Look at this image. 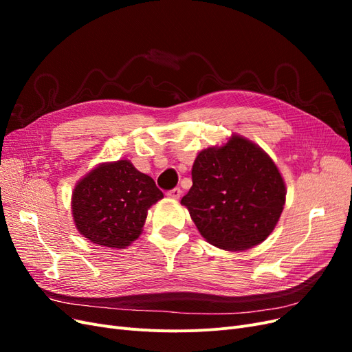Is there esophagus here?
Wrapping results in <instances>:
<instances>
[{
    "label": "esophagus",
    "instance_id": "1",
    "mask_svg": "<svg viewBox=\"0 0 352 352\" xmlns=\"http://www.w3.org/2000/svg\"><path fill=\"white\" fill-rule=\"evenodd\" d=\"M180 195H182V189H180V188H173V189L167 190V197H168V198L179 199Z\"/></svg>",
    "mask_w": 352,
    "mask_h": 352
}]
</instances>
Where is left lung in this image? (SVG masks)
<instances>
[{
  "label": "left lung",
  "mask_w": 352,
  "mask_h": 352,
  "mask_svg": "<svg viewBox=\"0 0 352 352\" xmlns=\"http://www.w3.org/2000/svg\"><path fill=\"white\" fill-rule=\"evenodd\" d=\"M285 195V182L273 160L260 146L233 135L223 146L198 154L192 186L180 204L211 245L243 251L273 232Z\"/></svg>",
  "instance_id": "8db88e82"
}]
</instances>
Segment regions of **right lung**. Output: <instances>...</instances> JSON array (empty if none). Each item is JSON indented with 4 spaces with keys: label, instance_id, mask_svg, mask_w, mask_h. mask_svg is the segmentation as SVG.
Here are the masks:
<instances>
[{
    "label": "right lung",
    "instance_id": "1",
    "mask_svg": "<svg viewBox=\"0 0 352 352\" xmlns=\"http://www.w3.org/2000/svg\"><path fill=\"white\" fill-rule=\"evenodd\" d=\"M162 198L153 177L119 160L98 166L79 180L72 198L73 219L91 242L126 248L141 235L148 208Z\"/></svg>",
    "mask_w": 352,
    "mask_h": 352
}]
</instances>
